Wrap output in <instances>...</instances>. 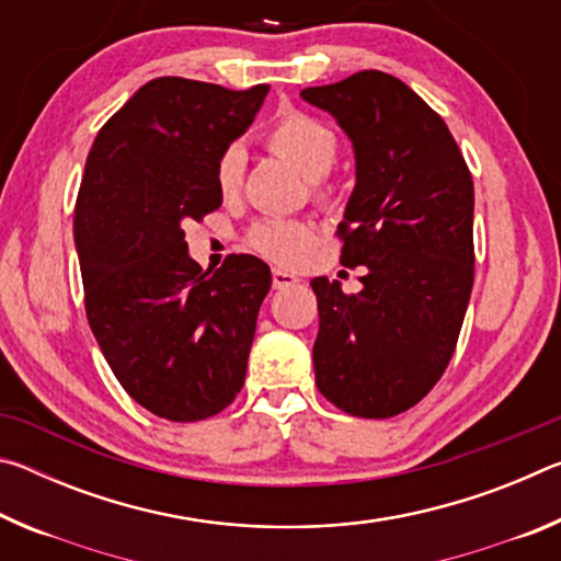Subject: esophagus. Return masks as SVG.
Returning <instances> with one entry per match:
<instances>
[{"instance_id":"1","label":"esophagus","mask_w":561,"mask_h":561,"mask_svg":"<svg viewBox=\"0 0 561 561\" xmlns=\"http://www.w3.org/2000/svg\"><path fill=\"white\" fill-rule=\"evenodd\" d=\"M297 282H299L297 274H291L287 270H279V267L272 270V287L274 289H287V287H291V284H297Z\"/></svg>"}]
</instances>
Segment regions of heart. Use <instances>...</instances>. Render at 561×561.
<instances>
[{
    "mask_svg": "<svg viewBox=\"0 0 561 561\" xmlns=\"http://www.w3.org/2000/svg\"><path fill=\"white\" fill-rule=\"evenodd\" d=\"M267 148L274 156L299 170V173L311 180L314 187L321 185V178L329 175L339 156V138L327 123L307 116L299 111H287L274 121V126L267 130ZM247 156L242 146L225 148L215 165V183L222 197H234L242 190ZM314 240V230L307 222L297 220H277L267 217L252 227L250 244L262 252L264 257L277 262H297L301 252Z\"/></svg>",
    "mask_w": 561,
    "mask_h": 561,
    "instance_id": "heart-1",
    "label": "heart"
}]
</instances>
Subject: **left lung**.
<instances>
[{
  "label": "left lung",
  "mask_w": 561,
  "mask_h": 561,
  "mask_svg": "<svg viewBox=\"0 0 561 561\" xmlns=\"http://www.w3.org/2000/svg\"><path fill=\"white\" fill-rule=\"evenodd\" d=\"M301 99L354 148L341 264L366 267L358 294L311 279L317 386L341 411L391 417L438 383L472 291L470 170L445 121L383 71H358Z\"/></svg>",
  "instance_id": "1"
}]
</instances>
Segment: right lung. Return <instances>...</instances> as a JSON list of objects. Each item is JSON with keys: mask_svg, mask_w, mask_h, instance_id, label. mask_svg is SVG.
<instances>
[{"mask_svg": "<svg viewBox=\"0 0 561 561\" xmlns=\"http://www.w3.org/2000/svg\"><path fill=\"white\" fill-rule=\"evenodd\" d=\"M270 87L163 76L99 130L73 215L87 317L111 371L158 417L193 423L240 393L272 272L252 254L203 270L183 222L222 205L215 165Z\"/></svg>", "mask_w": 561, "mask_h": 561, "instance_id": "obj_1", "label": "right lung"}]
</instances>
